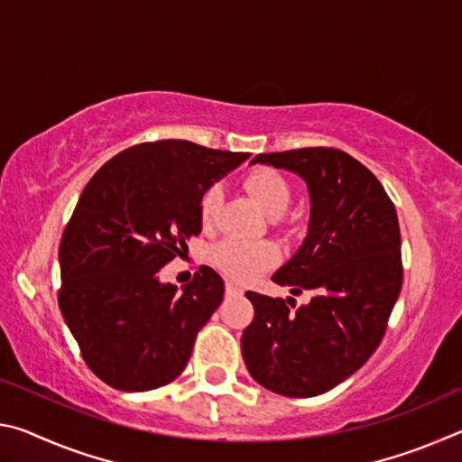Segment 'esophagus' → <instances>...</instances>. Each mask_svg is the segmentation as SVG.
I'll use <instances>...</instances> for the list:
<instances>
[{
    "label": "esophagus",
    "instance_id": "34e87169",
    "mask_svg": "<svg viewBox=\"0 0 462 462\" xmlns=\"http://www.w3.org/2000/svg\"><path fill=\"white\" fill-rule=\"evenodd\" d=\"M245 291H242V289L238 287V285H234V283H226V295H242Z\"/></svg>",
    "mask_w": 462,
    "mask_h": 462
}]
</instances>
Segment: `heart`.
I'll return each instance as SVG.
<instances>
[{
  "instance_id": "b5f03b06",
  "label": "heart",
  "mask_w": 462,
  "mask_h": 462,
  "mask_svg": "<svg viewBox=\"0 0 462 462\" xmlns=\"http://www.w3.org/2000/svg\"><path fill=\"white\" fill-rule=\"evenodd\" d=\"M245 189L269 216L277 217L291 203V189L285 177L275 169L259 167L245 177ZM222 206V189L217 185L208 187L199 198V220L203 228H212ZM214 264L226 277L240 283H250L264 273L277 267L281 261L279 248L273 242L224 240L214 248Z\"/></svg>"
}]
</instances>
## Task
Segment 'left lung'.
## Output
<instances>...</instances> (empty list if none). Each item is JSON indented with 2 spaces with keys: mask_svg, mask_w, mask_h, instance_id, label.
<instances>
[{
  "mask_svg": "<svg viewBox=\"0 0 462 462\" xmlns=\"http://www.w3.org/2000/svg\"><path fill=\"white\" fill-rule=\"evenodd\" d=\"M300 175L310 191L308 236L273 281L291 297L248 291L254 319L242 334L253 379L273 393L314 397L348 379L377 350L402 291V234L379 179L338 148H297L253 161Z\"/></svg>",
  "mask_w": 462,
  "mask_h": 462,
  "instance_id": "left-lung-1",
  "label": "left lung"
}]
</instances>
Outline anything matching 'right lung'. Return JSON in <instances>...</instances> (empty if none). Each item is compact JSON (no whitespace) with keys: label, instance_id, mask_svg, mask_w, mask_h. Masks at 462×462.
Listing matches in <instances>:
<instances>
[{"label":"right lung","instance_id":"1","mask_svg":"<svg viewBox=\"0 0 462 462\" xmlns=\"http://www.w3.org/2000/svg\"><path fill=\"white\" fill-rule=\"evenodd\" d=\"M248 152L189 140L126 148L85 185L59 246V308L89 369L109 387L148 391L177 379L224 281L199 267L181 291L159 271L201 232L199 198Z\"/></svg>","mask_w":462,"mask_h":462}]
</instances>
